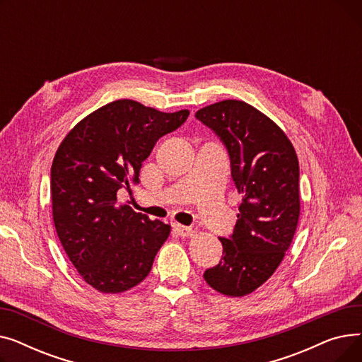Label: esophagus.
Masks as SVG:
<instances>
[{"label": "esophagus", "instance_id": "obj_1", "mask_svg": "<svg viewBox=\"0 0 362 362\" xmlns=\"http://www.w3.org/2000/svg\"><path fill=\"white\" fill-rule=\"evenodd\" d=\"M173 229H175V232L179 235V236H189L191 235V232H192V229L191 227H187V226H183V224H177V223H175L173 224Z\"/></svg>", "mask_w": 362, "mask_h": 362}]
</instances>
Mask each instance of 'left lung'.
I'll return each instance as SVG.
<instances>
[{
	"label": "left lung",
	"mask_w": 362,
	"mask_h": 362,
	"mask_svg": "<svg viewBox=\"0 0 362 362\" xmlns=\"http://www.w3.org/2000/svg\"><path fill=\"white\" fill-rule=\"evenodd\" d=\"M230 158L232 179L243 195L223 257L204 273L227 296H243L267 281L292 243L299 218V164L283 130L243 101L226 100L195 112Z\"/></svg>",
	"instance_id": "obj_1"
}]
</instances>
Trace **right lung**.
Instances as JSON below:
<instances>
[{
    "instance_id": "add662e5",
    "label": "right lung",
    "mask_w": 362,
    "mask_h": 362,
    "mask_svg": "<svg viewBox=\"0 0 362 362\" xmlns=\"http://www.w3.org/2000/svg\"><path fill=\"white\" fill-rule=\"evenodd\" d=\"M187 116V110L161 112L119 100L76 124L57 149L51 165L55 230L71 264L97 291L136 286L168 238V224L119 204V197L139 180L157 141Z\"/></svg>"
}]
</instances>
